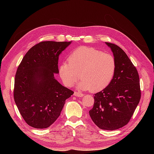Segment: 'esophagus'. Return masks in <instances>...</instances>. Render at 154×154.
<instances>
[{"mask_svg": "<svg viewBox=\"0 0 154 154\" xmlns=\"http://www.w3.org/2000/svg\"><path fill=\"white\" fill-rule=\"evenodd\" d=\"M74 96H77V97H83V96H84V94H82V93H80V92H74Z\"/></svg>", "mask_w": 154, "mask_h": 154, "instance_id": "esophagus-1", "label": "esophagus"}]
</instances>
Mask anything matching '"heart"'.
Segmentation results:
<instances>
[{
    "label": "heart",
    "instance_id": "b5f03b06",
    "mask_svg": "<svg viewBox=\"0 0 154 154\" xmlns=\"http://www.w3.org/2000/svg\"><path fill=\"white\" fill-rule=\"evenodd\" d=\"M69 62L59 67V74L68 87L82 78L78 87L97 92L104 89L112 80L116 69L114 57L109 53L89 47H80L69 55Z\"/></svg>",
    "mask_w": 154,
    "mask_h": 154
}]
</instances>
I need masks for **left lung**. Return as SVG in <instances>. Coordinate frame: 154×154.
<instances>
[{
  "mask_svg": "<svg viewBox=\"0 0 154 154\" xmlns=\"http://www.w3.org/2000/svg\"><path fill=\"white\" fill-rule=\"evenodd\" d=\"M105 44L116 60V72L110 84L94 94L89 115L100 128L114 130L124 127L131 119L140 101V83L137 69L124 51L117 45Z\"/></svg>",
  "mask_w": 154,
  "mask_h": 154,
  "instance_id": "obj_1",
  "label": "left lung"
}]
</instances>
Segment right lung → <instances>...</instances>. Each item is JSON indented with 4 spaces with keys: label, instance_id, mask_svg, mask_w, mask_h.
Returning a JSON list of instances; mask_svg holds the SVG:
<instances>
[{
    "label": "right lung",
    "instance_id": "obj_1",
    "mask_svg": "<svg viewBox=\"0 0 154 154\" xmlns=\"http://www.w3.org/2000/svg\"><path fill=\"white\" fill-rule=\"evenodd\" d=\"M71 44L42 42L27 51L17 69L14 100L23 119L32 127L48 128L74 94L55 79L59 55Z\"/></svg>",
    "mask_w": 154,
    "mask_h": 154
}]
</instances>
